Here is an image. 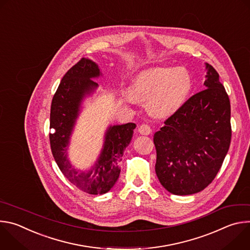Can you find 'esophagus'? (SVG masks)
Wrapping results in <instances>:
<instances>
[{
	"mask_svg": "<svg viewBox=\"0 0 250 250\" xmlns=\"http://www.w3.org/2000/svg\"><path fill=\"white\" fill-rule=\"evenodd\" d=\"M152 131L151 127L148 125H141L139 127H138V132L140 134H144V135H148L150 134Z\"/></svg>",
	"mask_w": 250,
	"mask_h": 250,
	"instance_id": "obj_1",
	"label": "esophagus"
}]
</instances>
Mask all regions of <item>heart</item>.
<instances>
[{
	"label": "heart",
	"instance_id": "1",
	"mask_svg": "<svg viewBox=\"0 0 250 250\" xmlns=\"http://www.w3.org/2000/svg\"><path fill=\"white\" fill-rule=\"evenodd\" d=\"M192 90L193 79L187 69L158 66L142 70L134 77L128 98L146 101L151 115L166 118L183 108Z\"/></svg>",
	"mask_w": 250,
	"mask_h": 250
}]
</instances>
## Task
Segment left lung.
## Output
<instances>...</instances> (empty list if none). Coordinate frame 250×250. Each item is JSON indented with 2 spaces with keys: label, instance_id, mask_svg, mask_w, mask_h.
<instances>
[{
  "label": "left lung",
  "instance_id": "obj_1",
  "mask_svg": "<svg viewBox=\"0 0 250 250\" xmlns=\"http://www.w3.org/2000/svg\"><path fill=\"white\" fill-rule=\"evenodd\" d=\"M206 89L154 133L155 172L160 184L174 195L204 190L215 179L229 148V99L215 68L206 63Z\"/></svg>",
  "mask_w": 250,
  "mask_h": 250
}]
</instances>
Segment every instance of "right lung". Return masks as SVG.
I'll list each match as a JSON object with an SVG mask.
<instances>
[{
    "label": "right lung",
    "instance_id": "obj_1",
    "mask_svg": "<svg viewBox=\"0 0 250 250\" xmlns=\"http://www.w3.org/2000/svg\"><path fill=\"white\" fill-rule=\"evenodd\" d=\"M102 76L99 66L89 58H82L63 76L51 103L49 140L52 155L67 179L91 195L109 192L119 179L120 161L135 128V124L110 125L105 130L101 153L91 167L84 171L75 168L68 159L67 149L84 99L98 88L95 78Z\"/></svg>",
    "mask_w": 250,
    "mask_h": 250
}]
</instances>
